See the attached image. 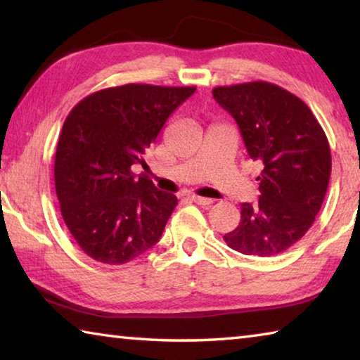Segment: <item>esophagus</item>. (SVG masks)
I'll use <instances>...</instances> for the list:
<instances>
[{
	"instance_id": "1",
	"label": "esophagus",
	"mask_w": 360,
	"mask_h": 360,
	"mask_svg": "<svg viewBox=\"0 0 360 360\" xmlns=\"http://www.w3.org/2000/svg\"><path fill=\"white\" fill-rule=\"evenodd\" d=\"M191 200L193 203H197L200 206H211L212 203H214V200L211 198H205V197H197V195H192Z\"/></svg>"
}]
</instances>
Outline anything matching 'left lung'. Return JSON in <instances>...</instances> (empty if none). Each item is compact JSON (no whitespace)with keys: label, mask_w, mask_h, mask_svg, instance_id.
Wrapping results in <instances>:
<instances>
[{"label":"left lung","mask_w":360,"mask_h":360,"mask_svg":"<svg viewBox=\"0 0 360 360\" xmlns=\"http://www.w3.org/2000/svg\"><path fill=\"white\" fill-rule=\"evenodd\" d=\"M212 96L233 115L249 157L264 165L259 202L241 203V222L224 241L259 257L288 251L324 202L332 172L326 133L311 109L276 84L222 85Z\"/></svg>","instance_id":"left-lung-1"}]
</instances>
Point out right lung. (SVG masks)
Here are the masks:
<instances>
[{"label":"right lung","instance_id":"1","mask_svg":"<svg viewBox=\"0 0 360 360\" xmlns=\"http://www.w3.org/2000/svg\"><path fill=\"white\" fill-rule=\"evenodd\" d=\"M197 87L125 84L85 96L60 133L53 178L62 217L79 248L96 262L124 265L160 240L178 205L131 167L146 165L176 108Z\"/></svg>","mask_w":360,"mask_h":360}]
</instances>
